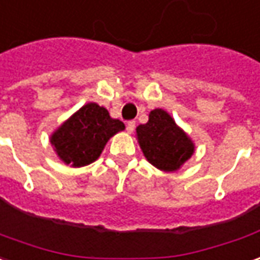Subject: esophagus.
Instances as JSON below:
<instances>
[{
	"instance_id": "1",
	"label": "esophagus",
	"mask_w": 260,
	"mask_h": 260,
	"mask_svg": "<svg viewBox=\"0 0 260 260\" xmlns=\"http://www.w3.org/2000/svg\"><path fill=\"white\" fill-rule=\"evenodd\" d=\"M126 128H127V132H128V133H133L134 128H136V121H133V120H130V121H127Z\"/></svg>"
}]
</instances>
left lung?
I'll return each mask as SVG.
<instances>
[{
    "label": "left lung",
    "mask_w": 260,
    "mask_h": 260,
    "mask_svg": "<svg viewBox=\"0 0 260 260\" xmlns=\"http://www.w3.org/2000/svg\"><path fill=\"white\" fill-rule=\"evenodd\" d=\"M139 143L154 167L174 171L192 155L194 144L167 112L155 109L146 124L137 127Z\"/></svg>",
    "instance_id": "left-lung-1"
}]
</instances>
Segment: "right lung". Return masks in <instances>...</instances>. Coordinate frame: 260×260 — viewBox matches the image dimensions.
I'll return each instance as SVG.
<instances>
[{
    "label": "right lung",
    "instance_id": "1",
    "mask_svg": "<svg viewBox=\"0 0 260 260\" xmlns=\"http://www.w3.org/2000/svg\"><path fill=\"white\" fill-rule=\"evenodd\" d=\"M123 128L124 123L112 119L105 107L87 103L59 127L51 143L66 164L83 167L98 160L107 140Z\"/></svg>",
    "mask_w": 260,
    "mask_h": 260
}]
</instances>
